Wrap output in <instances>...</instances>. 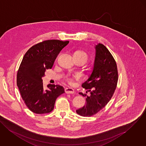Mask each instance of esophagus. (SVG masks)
<instances>
[{
	"label": "esophagus",
	"mask_w": 146,
	"mask_h": 146,
	"mask_svg": "<svg viewBox=\"0 0 146 146\" xmlns=\"http://www.w3.org/2000/svg\"><path fill=\"white\" fill-rule=\"evenodd\" d=\"M65 92L67 94H73L74 93V90L73 88H65Z\"/></svg>",
	"instance_id": "34e87169"
}]
</instances>
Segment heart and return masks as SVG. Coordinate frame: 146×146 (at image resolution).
Here are the masks:
<instances>
[{"mask_svg": "<svg viewBox=\"0 0 146 146\" xmlns=\"http://www.w3.org/2000/svg\"><path fill=\"white\" fill-rule=\"evenodd\" d=\"M74 55H77L78 56L83 58L86 62L88 59V55H87V54L86 53H85L84 52H83V51H81V50L76 51V52H74ZM78 77L79 76L78 75H75V76H74L72 77H68L67 79L68 82L69 84H72L73 82L74 79H77L78 78Z\"/></svg>", "mask_w": 146, "mask_h": 146, "instance_id": "1", "label": "heart"}]
</instances>
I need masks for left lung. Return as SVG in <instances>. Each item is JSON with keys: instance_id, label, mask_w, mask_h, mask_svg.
Instances as JSON below:
<instances>
[{"instance_id": "left-lung-1", "label": "left lung", "mask_w": 146, "mask_h": 146, "mask_svg": "<svg viewBox=\"0 0 146 146\" xmlns=\"http://www.w3.org/2000/svg\"><path fill=\"white\" fill-rule=\"evenodd\" d=\"M96 53L94 67L90 78L82 86L90 92L86 97L84 106L76 111L83 117L92 116L100 111L111 100L117 87L118 74L116 62L108 49L99 43L96 47ZM86 93H87L86 92Z\"/></svg>"}]
</instances>
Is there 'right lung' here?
I'll return each instance as SVG.
<instances>
[{
	"mask_svg": "<svg viewBox=\"0 0 146 146\" xmlns=\"http://www.w3.org/2000/svg\"><path fill=\"white\" fill-rule=\"evenodd\" d=\"M69 41L47 40L32 46L26 52L18 70L17 84L27 107L36 114L52 112L58 97L65 93L62 86L48 84L45 90L42 78L51 69L60 50Z\"/></svg>",
	"mask_w": 146,
	"mask_h": 146,
	"instance_id": "right-lung-1",
	"label": "right lung"
}]
</instances>
